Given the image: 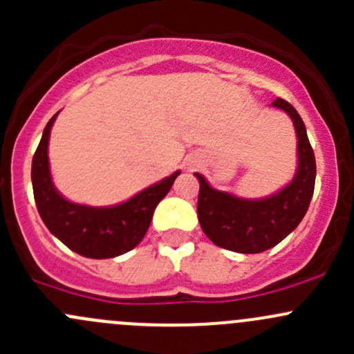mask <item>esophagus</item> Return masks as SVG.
Returning a JSON list of instances; mask_svg holds the SVG:
<instances>
[{
    "label": "esophagus",
    "instance_id": "34e87169",
    "mask_svg": "<svg viewBox=\"0 0 354 354\" xmlns=\"http://www.w3.org/2000/svg\"><path fill=\"white\" fill-rule=\"evenodd\" d=\"M188 167H194V164H192V162H190V164H188Z\"/></svg>",
    "mask_w": 354,
    "mask_h": 354
}]
</instances>
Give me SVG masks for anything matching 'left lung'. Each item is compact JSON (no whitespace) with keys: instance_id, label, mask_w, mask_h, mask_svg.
<instances>
[{"instance_id":"1","label":"left lung","mask_w":354,"mask_h":354,"mask_svg":"<svg viewBox=\"0 0 354 354\" xmlns=\"http://www.w3.org/2000/svg\"><path fill=\"white\" fill-rule=\"evenodd\" d=\"M270 106L284 111L295 124L298 167L284 188L263 198H241L216 190L200 173L197 214L203 233L214 245L238 253H260L272 248L298 227L308 210L315 188V156L298 111L284 99Z\"/></svg>"}]
</instances>
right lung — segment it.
Segmentation results:
<instances>
[{
    "label": "right lung",
    "instance_id": "add662e5",
    "mask_svg": "<svg viewBox=\"0 0 354 354\" xmlns=\"http://www.w3.org/2000/svg\"><path fill=\"white\" fill-rule=\"evenodd\" d=\"M56 116L49 120L32 159V188L35 205L46 227L62 243L87 259H113L130 252L151 226L157 203L167 195L181 171L138 192L127 202L109 207L75 203L56 190L49 169V135Z\"/></svg>",
    "mask_w": 354,
    "mask_h": 354
}]
</instances>
